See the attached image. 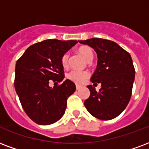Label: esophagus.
I'll return each instance as SVG.
<instances>
[{
    "mask_svg": "<svg viewBox=\"0 0 149 149\" xmlns=\"http://www.w3.org/2000/svg\"><path fill=\"white\" fill-rule=\"evenodd\" d=\"M76 88H77V91H79V90L81 88V87H80V86H79V85H77V86H76Z\"/></svg>",
    "mask_w": 149,
    "mask_h": 149,
    "instance_id": "1",
    "label": "esophagus"
}]
</instances>
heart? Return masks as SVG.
Returning <instances> with one entry per match:
<instances>
[{"mask_svg": "<svg viewBox=\"0 0 149 149\" xmlns=\"http://www.w3.org/2000/svg\"><path fill=\"white\" fill-rule=\"evenodd\" d=\"M77 52L79 53L81 56L84 58L87 62H91L94 56L92 49L88 46H81L77 49ZM69 54H64L62 55L61 62H62V66L66 68L69 65ZM89 72L87 71H79V70H72L68 73L67 77L71 81L74 82L77 84H82L86 81V79L89 77Z\"/></svg>", "mask_w": 149, "mask_h": 149, "instance_id": "b5f03b06", "label": "heart"}]
</instances>
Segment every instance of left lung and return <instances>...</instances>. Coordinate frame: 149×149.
<instances>
[{
  "instance_id": "1",
  "label": "left lung",
  "mask_w": 149,
  "mask_h": 149,
  "mask_svg": "<svg viewBox=\"0 0 149 149\" xmlns=\"http://www.w3.org/2000/svg\"><path fill=\"white\" fill-rule=\"evenodd\" d=\"M79 42L91 47L97 53V68L91 81L102 84L99 91L92 85L87 86L91 94L84 102L85 107L99 120H112L126 109L131 97L135 77L131 56L109 40L91 38Z\"/></svg>"
}]
</instances>
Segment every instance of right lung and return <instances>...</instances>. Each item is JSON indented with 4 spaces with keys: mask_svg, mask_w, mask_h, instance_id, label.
Instances as JSON below:
<instances>
[{
    "mask_svg": "<svg viewBox=\"0 0 149 149\" xmlns=\"http://www.w3.org/2000/svg\"><path fill=\"white\" fill-rule=\"evenodd\" d=\"M77 40H45L31 45L15 65V88L27 116L40 125H50L64 115L67 99L76 91L70 79L54 87L51 81L62 82L61 59Z\"/></svg>",
    "mask_w": 149,
    "mask_h": 149,
    "instance_id": "add662e5",
    "label": "right lung"
}]
</instances>
